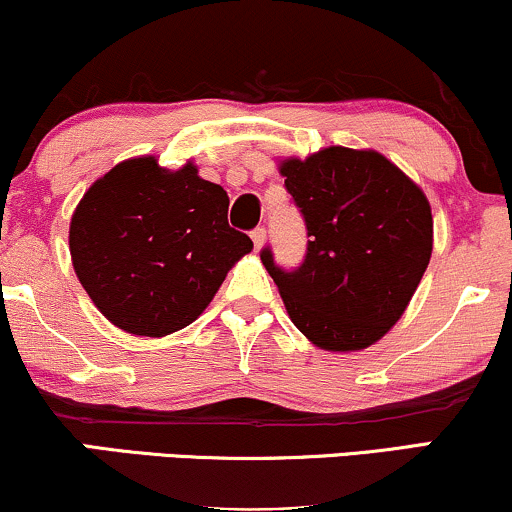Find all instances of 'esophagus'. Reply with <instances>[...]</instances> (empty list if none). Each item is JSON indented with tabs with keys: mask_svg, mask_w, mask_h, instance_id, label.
Segmentation results:
<instances>
[{
	"mask_svg": "<svg viewBox=\"0 0 512 512\" xmlns=\"http://www.w3.org/2000/svg\"><path fill=\"white\" fill-rule=\"evenodd\" d=\"M250 238H252V243H255V248H257V250H260V248H262V245H264V238H267V231H264V229H262V226H257V229L250 233Z\"/></svg>",
	"mask_w": 512,
	"mask_h": 512,
	"instance_id": "1",
	"label": "esophagus"
}]
</instances>
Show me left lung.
<instances>
[{
    "instance_id": "8db88e82",
    "label": "left lung",
    "mask_w": 512,
    "mask_h": 512,
    "mask_svg": "<svg viewBox=\"0 0 512 512\" xmlns=\"http://www.w3.org/2000/svg\"><path fill=\"white\" fill-rule=\"evenodd\" d=\"M303 212L307 255L295 272L262 250L288 317L317 348H369L389 334L427 272L434 219L427 195L374 150L324 147L279 164Z\"/></svg>"
}]
</instances>
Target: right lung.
Listing matches in <instances>:
<instances>
[{"instance_id":"add662e5","label":"right lung","mask_w":512,"mask_h":512,"mask_svg":"<svg viewBox=\"0 0 512 512\" xmlns=\"http://www.w3.org/2000/svg\"><path fill=\"white\" fill-rule=\"evenodd\" d=\"M226 214V190L197 176L193 162L171 171L150 155L126 159L97 178L73 212V269L114 326L169 336L205 312L252 250Z\"/></svg>"}]
</instances>
